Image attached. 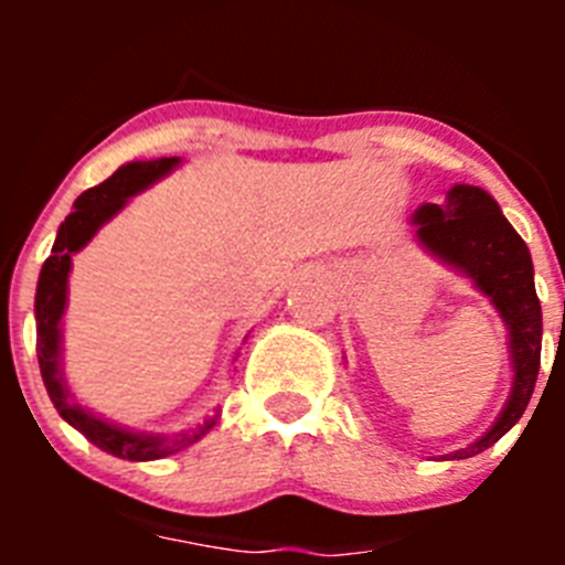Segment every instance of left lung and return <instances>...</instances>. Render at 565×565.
I'll return each instance as SVG.
<instances>
[{
  "instance_id": "1",
  "label": "left lung",
  "mask_w": 565,
  "mask_h": 565,
  "mask_svg": "<svg viewBox=\"0 0 565 565\" xmlns=\"http://www.w3.org/2000/svg\"><path fill=\"white\" fill-rule=\"evenodd\" d=\"M413 221L424 248L476 279V286L495 302L509 328V348L515 364L512 396L487 436L452 452V458H472L515 427L535 391L543 319L532 277V257L498 203L478 186H452L441 206L424 203L413 214Z\"/></svg>"
}]
</instances>
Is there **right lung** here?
<instances>
[{
  "label": "right lung",
  "mask_w": 565,
  "mask_h": 565,
  "mask_svg": "<svg viewBox=\"0 0 565 565\" xmlns=\"http://www.w3.org/2000/svg\"><path fill=\"white\" fill-rule=\"evenodd\" d=\"M172 167H178V158L132 161L118 169L115 174H109L104 183L87 189L73 203V212L58 226L56 243H53L50 257L44 259L36 286V353L50 402L56 404L58 416L67 424H73L84 438H89V441L102 447L104 452H109V456L127 458V461H154V458L172 456V452L183 450L192 441H198L212 427L214 418L198 424L194 430L178 433L172 438L141 436V433H129L124 427L102 422L93 413L82 411L78 404H70V391L67 384H64L62 362H58V351H62V328L58 326H62L64 302H67V274L70 266H73V259H70L73 252L87 246L89 237L127 203V198L147 189L158 178H163Z\"/></svg>",
  "instance_id": "1"
}]
</instances>
